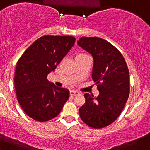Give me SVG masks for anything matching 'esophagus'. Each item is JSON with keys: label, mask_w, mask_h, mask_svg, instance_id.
Segmentation results:
<instances>
[{"label": "esophagus", "mask_w": 150, "mask_h": 150, "mask_svg": "<svg viewBox=\"0 0 150 150\" xmlns=\"http://www.w3.org/2000/svg\"><path fill=\"white\" fill-rule=\"evenodd\" d=\"M79 92H76V91L75 90H71L70 91V95H71V96H75V95H78Z\"/></svg>", "instance_id": "1"}]
</instances>
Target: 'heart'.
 I'll return each mask as SVG.
<instances>
[{
    "mask_svg": "<svg viewBox=\"0 0 150 150\" xmlns=\"http://www.w3.org/2000/svg\"><path fill=\"white\" fill-rule=\"evenodd\" d=\"M83 55H85V54H84V53H79V54H77V55H76V57L83 56Z\"/></svg>",
    "mask_w": 150,
    "mask_h": 150,
    "instance_id": "b5f03b06",
    "label": "heart"
}]
</instances>
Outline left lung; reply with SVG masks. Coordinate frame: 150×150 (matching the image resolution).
Masks as SVG:
<instances>
[{"mask_svg": "<svg viewBox=\"0 0 150 150\" xmlns=\"http://www.w3.org/2000/svg\"><path fill=\"white\" fill-rule=\"evenodd\" d=\"M77 44L93 57L92 77L99 90L98 97L84 94L79 115L89 126L101 129L117 119L129 98V69L119 50L105 40L82 37Z\"/></svg>", "mask_w": 150, "mask_h": 150, "instance_id": "left-lung-1", "label": "left lung"}]
</instances>
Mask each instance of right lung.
<instances>
[{
	"instance_id": "obj_1",
	"label": "right lung",
	"mask_w": 150,
	"mask_h": 150,
	"mask_svg": "<svg viewBox=\"0 0 150 150\" xmlns=\"http://www.w3.org/2000/svg\"><path fill=\"white\" fill-rule=\"evenodd\" d=\"M71 36L40 38L25 50L16 64L14 86L17 100L32 119L47 121L61 112L69 98V91L47 80L74 45Z\"/></svg>"
}]
</instances>
